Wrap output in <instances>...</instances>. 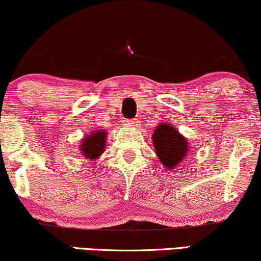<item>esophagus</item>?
I'll use <instances>...</instances> for the list:
<instances>
[{
  "mask_svg": "<svg viewBox=\"0 0 261 261\" xmlns=\"http://www.w3.org/2000/svg\"><path fill=\"white\" fill-rule=\"evenodd\" d=\"M124 125L127 127H134V128H137L140 126L139 120H137V119H126V120H124Z\"/></svg>",
  "mask_w": 261,
  "mask_h": 261,
  "instance_id": "1",
  "label": "esophagus"
}]
</instances>
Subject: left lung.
<instances>
[{
  "instance_id": "obj_1",
  "label": "left lung",
  "mask_w": 261,
  "mask_h": 261,
  "mask_svg": "<svg viewBox=\"0 0 261 261\" xmlns=\"http://www.w3.org/2000/svg\"><path fill=\"white\" fill-rule=\"evenodd\" d=\"M152 139L159 161L169 170L180 164L190 149V143L186 137L166 122H162L156 126Z\"/></svg>"
}]
</instances>
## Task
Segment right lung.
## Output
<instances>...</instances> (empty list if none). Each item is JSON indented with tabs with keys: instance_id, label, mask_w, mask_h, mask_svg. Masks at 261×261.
I'll return each instance as SVG.
<instances>
[{
	"instance_id": "add662e5",
	"label": "right lung",
	"mask_w": 261,
	"mask_h": 261,
	"mask_svg": "<svg viewBox=\"0 0 261 261\" xmlns=\"http://www.w3.org/2000/svg\"><path fill=\"white\" fill-rule=\"evenodd\" d=\"M107 133L105 130H95L92 134L84 137L80 144V152L85 158L95 161L105 152Z\"/></svg>"
}]
</instances>
